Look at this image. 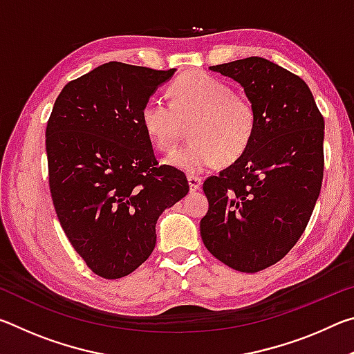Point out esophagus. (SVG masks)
Listing matches in <instances>:
<instances>
[{
    "mask_svg": "<svg viewBox=\"0 0 354 354\" xmlns=\"http://www.w3.org/2000/svg\"><path fill=\"white\" fill-rule=\"evenodd\" d=\"M187 181H189V187L192 192L198 190L201 187V178L200 176H195V175H189L187 176Z\"/></svg>",
    "mask_w": 354,
    "mask_h": 354,
    "instance_id": "esophagus-1",
    "label": "esophagus"
}]
</instances>
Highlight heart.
I'll use <instances>...</instances> for the list:
<instances>
[{
	"label": "heart",
	"mask_w": 354,
	"mask_h": 354,
	"mask_svg": "<svg viewBox=\"0 0 354 354\" xmlns=\"http://www.w3.org/2000/svg\"><path fill=\"white\" fill-rule=\"evenodd\" d=\"M170 103L149 98L140 111L148 139L160 151H170L190 123L192 140L167 158L187 173L212 169L220 160L236 162L247 151L257 124L254 103L236 93L230 84L203 71L179 76L169 88Z\"/></svg>",
	"instance_id": "heart-1"
}]
</instances>
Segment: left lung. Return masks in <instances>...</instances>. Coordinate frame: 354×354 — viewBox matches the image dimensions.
I'll return each mask as SVG.
<instances>
[{"label":"left lung","instance_id":"left-lung-1","mask_svg":"<svg viewBox=\"0 0 354 354\" xmlns=\"http://www.w3.org/2000/svg\"><path fill=\"white\" fill-rule=\"evenodd\" d=\"M243 87L257 112L253 140L234 164L209 176L200 221L209 253L256 273L289 253L320 195L325 122L308 84L263 57L212 65Z\"/></svg>","mask_w":354,"mask_h":354}]
</instances>
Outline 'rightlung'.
Masks as SVG:
<instances>
[{
  "instance_id": "obj_1",
  "label": "right lung",
  "mask_w": 354,
  "mask_h": 354,
  "mask_svg": "<svg viewBox=\"0 0 354 354\" xmlns=\"http://www.w3.org/2000/svg\"><path fill=\"white\" fill-rule=\"evenodd\" d=\"M175 68L107 62L70 81L46 124L50 192L57 218L87 267L128 277L156 245V223L187 195L184 171L159 165L140 111Z\"/></svg>"
}]
</instances>
